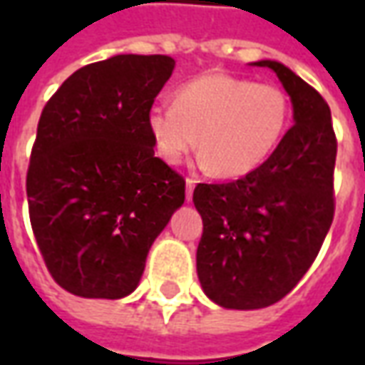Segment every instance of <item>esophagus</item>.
I'll return each instance as SVG.
<instances>
[{
    "mask_svg": "<svg viewBox=\"0 0 365 365\" xmlns=\"http://www.w3.org/2000/svg\"><path fill=\"white\" fill-rule=\"evenodd\" d=\"M195 180H193V178H187V180H185V199H187V201H191V197H193V187H195Z\"/></svg>",
    "mask_w": 365,
    "mask_h": 365,
    "instance_id": "obj_1",
    "label": "esophagus"
}]
</instances>
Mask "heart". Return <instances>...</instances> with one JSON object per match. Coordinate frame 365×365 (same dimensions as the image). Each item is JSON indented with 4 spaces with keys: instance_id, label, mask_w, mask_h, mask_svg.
<instances>
[{
    "instance_id": "obj_1",
    "label": "heart",
    "mask_w": 365,
    "mask_h": 365,
    "mask_svg": "<svg viewBox=\"0 0 365 365\" xmlns=\"http://www.w3.org/2000/svg\"><path fill=\"white\" fill-rule=\"evenodd\" d=\"M289 120L291 99L282 88L211 72L180 86L174 105H152L146 127L166 164H180L197 144L203 166L238 178L274 154Z\"/></svg>"
}]
</instances>
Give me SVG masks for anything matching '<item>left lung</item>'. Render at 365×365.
Returning a JSON list of instances; mask_svg holds the SVG:
<instances>
[{
    "instance_id": "8db88e82",
    "label": "left lung",
    "mask_w": 365,
    "mask_h": 365,
    "mask_svg": "<svg viewBox=\"0 0 365 365\" xmlns=\"http://www.w3.org/2000/svg\"><path fill=\"white\" fill-rule=\"evenodd\" d=\"M295 125L262 166L229 183H197L203 219L197 275L227 309H262L289 293L321 250L334 219L336 135L324 97L274 60Z\"/></svg>"
}]
</instances>
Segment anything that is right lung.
Wrapping results in <instances>:
<instances>
[{
	"label": "right lung",
	"mask_w": 365,
	"mask_h": 365,
	"mask_svg": "<svg viewBox=\"0 0 365 365\" xmlns=\"http://www.w3.org/2000/svg\"><path fill=\"white\" fill-rule=\"evenodd\" d=\"M162 54H119L76 70L46 101L27 170L31 227L62 289L120 299L185 199L154 156L146 115L174 72Z\"/></svg>",
	"instance_id": "obj_1"
}]
</instances>
